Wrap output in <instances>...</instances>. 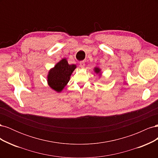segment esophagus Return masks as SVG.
Wrapping results in <instances>:
<instances>
[{"label": "esophagus", "mask_w": 158, "mask_h": 158, "mask_svg": "<svg viewBox=\"0 0 158 158\" xmlns=\"http://www.w3.org/2000/svg\"><path fill=\"white\" fill-rule=\"evenodd\" d=\"M80 66L81 68H84L85 66V63L84 61H80Z\"/></svg>", "instance_id": "esophagus-1"}]
</instances>
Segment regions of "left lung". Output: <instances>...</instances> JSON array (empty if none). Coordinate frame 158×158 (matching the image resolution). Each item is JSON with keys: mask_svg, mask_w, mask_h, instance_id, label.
I'll return each instance as SVG.
<instances>
[{"mask_svg": "<svg viewBox=\"0 0 158 158\" xmlns=\"http://www.w3.org/2000/svg\"><path fill=\"white\" fill-rule=\"evenodd\" d=\"M94 72L96 74H99V75L101 74V69L98 67H95L94 68Z\"/></svg>", "mask_w": 158, "mask_h": 158, "instance_id": "obj_1", "label": "left lung"}]
</instances>
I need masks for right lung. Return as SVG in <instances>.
<instances>
[{
  "label": "right lung",
  "mask_w": 158,
  "mask_h": 158,
  "mask_svg": "<svg viewBox=\"0 0 158 158\" xmlns=\"http://www.w3.org/2000/svg\"><path fill=\"white\" fill-rule=\"evenodd\" d=\"M76 68L75 64H69L66 59H63L47 75V83L56 92H60L69 82L70 76Z\"/></svg>",
  "instance_id": "right-lung-1"
}]
</instances>
